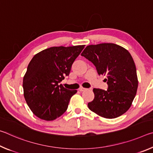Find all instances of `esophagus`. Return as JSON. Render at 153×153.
Segmentation results:
<instances>
[{
    "label": "esophagus",
    "instance_id": "obj_1",
    "mask_svg": "<svg viewBox=\"0 0 153 153\" xmlns=\"http://www.w3.org/2000/svg\"><path fill=\"white\" fill-rule=\"evenodd\" d=\"M87 88H83V87H80L79 88V90L80 92H84L85 90H86Z\"/></svg>",
    "mask_w": 153,
    "mask_h": 153
}]
</instances>
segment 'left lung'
<instances>
[{
    "label": "left lung",
    "mask_w": 153,
    "mask_h": 153,
    "mask_svg": "<svg viewBox=\"0 0 153 153\" xmlns=\"http://www.w3.org/2000/svg\"><path fill=\"white\" fill-rule=\"evenodd\" d=\"M81 55L94 65L98 75L107 76L108 89L94 88V98L88 107L100 117L113 119L131 107L138 89L132 56L126 48L113 43L87 46Z\"/></svg>",
    "instance_id": "8db88e82"
}]
</instances>
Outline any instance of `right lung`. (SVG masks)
Wrapping results in <instances>:
<instances>
[{"instance_id":"add662e5","label":"right lung","mask_w":153,"mask_h":153,"mask_svg":"<svg viewBox=\"0 0 153 153\" xmlns=\"http://www.w3.org/2000/svg\"><path fill=\"white\" fill-rule=\"evenodd\" d=\"M84 46H54L37 53L30 61L23 88L25 101L36 117L53 121L65 112L77 90L67 89L59 83L69 76Z\"/></svg>"}]
</instances>
